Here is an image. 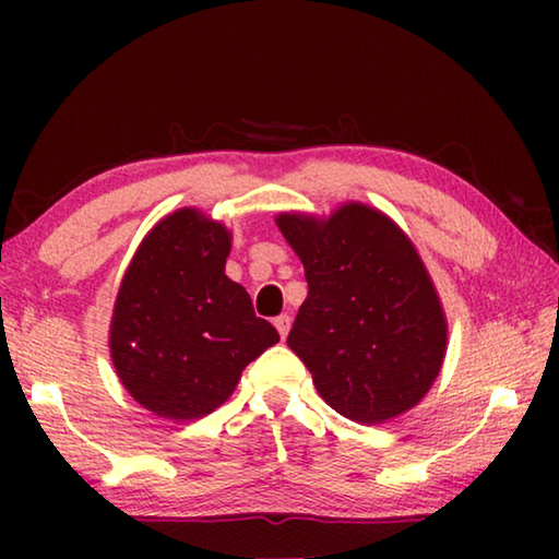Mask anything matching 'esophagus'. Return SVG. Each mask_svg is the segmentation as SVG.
I'll use <instances>...</instances> for the list:
<instances>
[{"label":"esophagus","instance_id":"1","mask_svg":"<svg viewBox=\"0 0 559 559\" xmlns=\"http://www.w3.org/2000/svg\"><path fill=\"white\" fill-rule=\"evenodd\" d=\"M273 325H276V330H278V335H281V337H286V335H288V330H290V316H288V313L278 316L276 320H273Z\"/></svg>","mask_w":559,"mask_h":559}]
</instances>
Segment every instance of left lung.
I'll return each mask as SVG.
<instances>
[{"label":"left lung","mask_w":559,"mask_h":559,"mask_svg":"<svg viewBox=\"0 0 559 559\" xmlns=\"http://www.w3.org/2000/svg\"><path fill=\"white\" fill-rule=\"evenodd\" d=\"M276 222L308 281L288 347L320 396L359 424L412 409L447 353L441 302L412 241L365 204L340 206L328 222Z\"/></svg>","instance_id":"1"}]
</instances>
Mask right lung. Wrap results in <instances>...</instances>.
Here are the masks:
<instances>
[{"label":"right lung","instance_id":"right-lung-1","mask_svg":"<svg viewBox=\"0 0 559 559\" xmlns=\"http://www.w3.org/2000/svg\"><path fill=\"white\" fill-rule=\"evenodd\" d=\"M222 224L179 210L145 236L118 290L110 355L120 382L165 419H197L229 400L243 367L278 343L249 293L224 273Z\"/></svg>","mask_w":559,"mask_h":559}]
</instances>
